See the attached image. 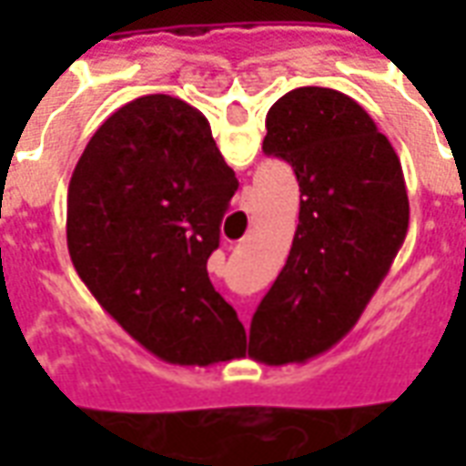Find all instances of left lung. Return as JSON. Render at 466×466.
Masks as SVG:
<instances>
[{"mask_svg": "<svg viewBox=\"0 0 466 466\" xmlns=\"http://www.w3.org/2000/svg\"><path fill=\"white\" fill-rule=\"evenodd\" d=\"M262 149L292 164L302 192L287 264L242 347L279 367L319 357L357 324L407 237L410 199L390 139L337 89L277 99Z\"/></svg>", "mask_w": 466, "mask_h": 466, "instance_id": "left-lung-1", "label": "left lung"}]
</instances>
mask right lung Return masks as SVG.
Wrapping results in <instances>:
<instances>
[{
    "instance_id": "obj_1",
    "label": "right lung",
    "mask_w": 466,
    "mask_h": 466,
    "mask_svg": "<svg viewBox=\"0 0 466 466\" xmlns=\"http://www.w3.org/2000/svg\"><path fill=\"white\" fill-rule=\"evenodd\" d=\"M237 177L207 116L179 96L116 109L76 162L66 247L86 289L154 357L209 367L239 357L244 327L207 259Z\"/></svg>"
}]
</instances>
